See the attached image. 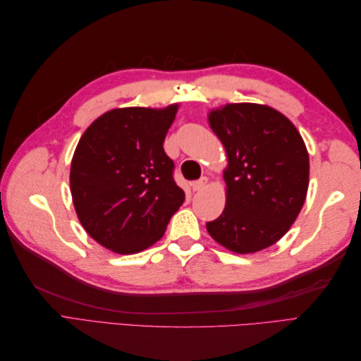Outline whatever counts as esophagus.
Returning a JSON list of instances; mask_svg holds the SVG:
<instances>
[{"instance_id": "esophagus-1", "label": "esophagus", "mask_w": 361, "mask_h": 361, "mask_svg": "<svg viewBox=\"0 0 361 361\" xmlns=\"http://www.w3.org/2000/svg\"><path fill=\"white\" fill-rule=\"evenodd\" d=\"M206 185H207V178H200L199 180H194L191 183V187H192V191H202Z\"/></svg>"}]
</instances>
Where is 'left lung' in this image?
I'll use <instances>...</instances> for the list:
<instances>
[{"label": "left lung", "instance_id": "left-lung-1", "mask_svg": "<svg viewBox=\"0 0 361 361\" xmlns=\"http://www.w3.org/2000/svg\"><path fill=\"white\" fill-rule=\"evenodd\" d=\"M209 125L226 149L227 200L206 223L218 244L239 255L264 250L285 235L309 188V154L288 117L267 105L228 104Z\"/></svg>", "mask_w": 361, "mask_h": 361}]
</instances>
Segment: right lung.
Returning <instances> with one entry per match:
<instances>
[{"label":"right lung","instance_id":"right-lung-1","mask_svg":"<svg viewBox=\"0 0 361 361\" xmlns=\"http://www.w3.org/2000/svg\"><path fill=\"white\" fill-rule=\"evenodd\" d=\"M178 105L118 108L82 134L71 164L73 206L85 232L120 255L155 244L185 192L173 178L164 140Z\"/></svg>","mask_w":361,"mask_h":361}]
</instances>
